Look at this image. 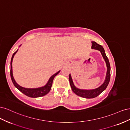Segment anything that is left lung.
Instances as JSON below:
<instances>
[{"instance_id": "left-lung-1", "label": "left lung", "mask_w": 130, "mask_h": 130, "mask_svg": "<svg viewBox=\"0 0 130 130\" xmlns=\"http://www.w3.org/2000/svg\"><path fill=\"white\" fill-rule=\"evenodd\" d=\"M92 49H94L98 50L100 51L106 63V65H107V74H106V79L105 82H104V84L101 86H100L99 87H98V88H96L95 89H92V90L80 89L75 87V86L74 85V84L72 81L71 75H70V74H69V80L70 85V86H71V88L73 92L75 94H76L78 96L82 97V98H87V99L95 98L99 95L100 93L103 92L104 90H105V89L107 88V86L109 84V82L110 80V77H111V67H110L108 58H107V56H106L104 48L101 45L98 44V43H96L95 42H92Z\"/></svg>"}]
</instances>
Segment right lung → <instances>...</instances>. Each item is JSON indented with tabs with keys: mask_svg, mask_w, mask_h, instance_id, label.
I'll list each match as a JSON object with an SVG mask.
<instances>
[{
	"mask_svg": "<svg viewBox=\"0 0 130 130\" xmlns=\"http://www.w3.org/2000/svg\"><path fill=\"white\" fill-rule=\"evenodd\" d=\"M18 50H17L16 52H14L13 54L12 55V56L11 58V69H10V75H11V78L13 84L14 86L16 87L18 90H20V91L23 93V94H24L25 95H26L27 96H29L31 98H38V97H41L43 96L46 94H48L51 89V88H52V86L53 84V81L54 77H55L57 75L60 73V71H58L56 73L54 74L53 75L50 77L49 78V80L48 82V83L46 84L45 86H44V87H40V88H26L22 87L21 86L18 85L16 82H15L14 78L13 77V74H12V60H13V58L14 56V55L15 53H17Z\"/></svg>",
	"mask_w": 130,
	"mask_h": 130,
	"instance_id": "obj_1",
	"label": "right lung"
}]
</instances>
